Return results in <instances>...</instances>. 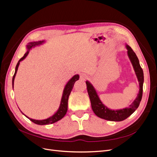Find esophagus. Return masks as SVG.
Instances as JSON below:
<instances>
[{
    "label": "esophagus",
    "mask_w": 157,
    "mask_h": 157,
    "mask_svg": "<svg viewBox=\"0 0 157 157\" xmlns=\"http://www.w3.org/2000/svg\"><path fill=\"white\" fill-rule=\"evenodd\" d=\"M87 78V75L85 73H81L80 74V79L82 80H85Z\"/></svg>",
    "instance_id": "1"
}]
</instances>
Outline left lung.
<instances>
[{
	"mask_svg": "<svg viewBox=\"0 0 157 157\" xmlns=\"http://www.w3.org/2000/svg\"><path fill=\"white\" fill-rule=\"evenodd\" d=\"M125 48L127 50V56L131 61L133 68L136 75L138 82L139 83V92L135 98V100L128 107H125L122 109L113 110L108 108L104 105L100 99L96 90L92 84L89 81H86V88H87L88 94L90 98L91 107L94 114L100 118L114 121H123L128 118L136 109L138 107L142 97L143 92V83H144V72L142 68L140 67V63L138 57L130 46L125 44Z\"/></svg>",
	"mask_w": 157,
	"mask_h": 157,
	"instance_id": "1",
	"label": "left lung"
}]
</instances>
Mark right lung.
I'll list each match as a JSON object with an SVG mask.
<instances>
[{"label":"right lung","mask_w":157,"mask_h":157,"mask_svg":"<svg viewBox=\"0 0 157 157\" xmlns=\"http://www.w3.org/2000/svg\"><path fill=\"white\" fill-rule=\"evenodd\" d=\"M45 43V40H39V41H33V42H30L28 43L26 45V49L27 51L26 53L25 54L24 56H23L21 59H20V60L17 63L16 67H15V74L13 76V79H12V86L13 89V85H14V79L15 78V75L17 72V70H18V67L19 66L20 62L22 61V60H24L25 58L26 57V56H28V54H29V52L32 48L36 47V46H40L43 44H44ZM79 78V75L78 74H75L74 75V76L70 79L68 82H67V83L65 85V88H64L63 92V94H62V98H61V103H60V105L59 107V109H57V111L52 116V117L44 119V120H35V119H32L29 118L28 117H27L26 115H25L24 113H23L19 109V110L21 111V112L22 113V114H24L25 117L30 120V121H32V122H33L34 124H37V125H48V124H54L56 121L60 120L61 119H62L65 115L66 114L67 112V109H68V97L71 94V92L73 89L74 85L75 83V82H76L77 80H78Z\"/></svg>","instance_id":"right-lung-1"}]
</instances>
